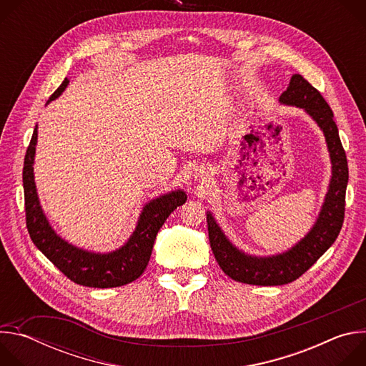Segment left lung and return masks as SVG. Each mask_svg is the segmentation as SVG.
Listing matches in <instances>:
<instances>
[{
  "mask_svg": "<svg viewBox=\"0 0 366 366\" xmlns=\"http://www.w3.org/2000/svg\"><path fill=\"white\" fill-rule=\"evenodd\" d=\"M280 102L302 109L317 123L327 143L332 177L316 223L298 243L282 253L256 256L243 252L230 242L213 214L207 212L208 239L220 268L232 280L250 285H284L300 278L335 243L345 217L349 171L332 109L322 94L298 74L291 76Z\"/></svg>",
  "mask_w": 366,
  "mask_h": 366,
  "instance_id": "1",
  "label": "left lung"
}]
</instances>
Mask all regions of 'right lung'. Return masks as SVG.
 <instances>
[{
  "instance_id": "1",
  "label": "right lung",
  "mask_w": 366,
  "mask_h": 366,
  "mask_svg": "<svg viewBox=\"0 0 366 366\" xmlns=\"http://www.w3.org/2000/svg\"><path fill=\"white\" fill-rule=\"evenodd\" d=\"M68 84L69 79L65 78L46 104L56 99ZM36 144L37 126L27 147L23 168L26 223L36 247L75 284L91 288H114L136 281L149 264L156 234L175 208L187 201V194L182 189H175L146 202L133 233L119 249L104 253L86 250L61 237L43 212L33 172Z\"/></svg>"
}]
</instances>
